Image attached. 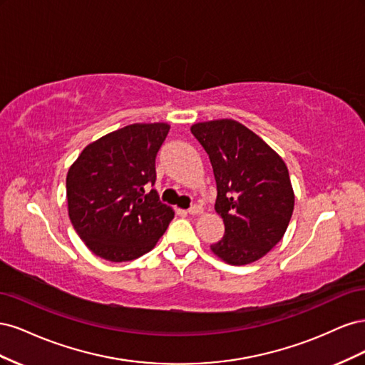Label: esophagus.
<instances>
[{
	"instance_id": "esophagus-1",
	"label": "esophagus",
	"mask_w": 365,
	"mask_h": 365,
	"mask_svg": "<svg viewBox=\"0 0 365 365\" xmlns=\"http://www.w3.org/2000/svg\"><path fill=\"white\" fill-rule=\"evenodd\" d=\"M187 213L195 216V215H201L202 213V207L201 205H192L189 210H187Z\"/></svg>"
}]
</instances>
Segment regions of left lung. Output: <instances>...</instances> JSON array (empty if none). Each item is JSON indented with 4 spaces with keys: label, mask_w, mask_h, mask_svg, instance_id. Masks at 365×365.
I'll list each match as a JSON object with an SVG mask.
<instances>
[{
    "label": "left lung",
    "mask_w": 365,
    "mask_h": 365,
    "mask_svg": "<svg viewBox=\"0 0 365 365\" xmlns=\"http://www.w3.org/2000/svg\"><path fill=\"white\" fill-rule=\"evenodd\" d=\"M190 130L212 163L215 210L225 225L224 237L210 248L236 267L262 259L282 240L294 212L288 168L277 152L236 120L201 121Z\"/></svg>",
    "instance_id": "obj_1"
}]
</instances>
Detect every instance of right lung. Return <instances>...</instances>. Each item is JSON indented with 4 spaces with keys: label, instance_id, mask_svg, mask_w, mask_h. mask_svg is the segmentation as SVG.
Here are the masks:
<instances>
[{
    "label": "right lung",
    "instance_id": "1",
    "mask_svg": "<svg viewBox=\"0 0 365 365\" xmlns=\"http://www.w3.org/2000/svg\"><path fill=\"white\" fill-rule=\"evenodd\" d=\"M168 123H134L88 145L67 173L68 216L96 256L134 260L150 251L175 216L158 200L155 158Z\"/></svg>",
    "mask_w": 365,
    "mask_h": 365
}]
</instances>
